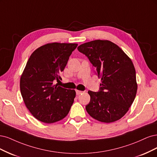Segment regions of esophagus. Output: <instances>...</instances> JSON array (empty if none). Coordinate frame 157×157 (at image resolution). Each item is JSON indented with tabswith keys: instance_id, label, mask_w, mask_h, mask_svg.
Segmentation results:
<instances>
[{
	"instance_id": "1",
	"label": "esophagus",
	"mask_w": 157,
	"mask_h": 157,
	"mask_svg": "<svg viewBox=\"0 0 157 157\" xmlns=\"http://www.w3.org/2000/svg\"><path fill=\"white\" fill-rule=\"evenodd\" d=\"M75 92H76L77 95H79L80 94H82L83 93V91H82V90H75Z\"/></svg>"
}]
</instances>
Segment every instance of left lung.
Returning a JSON list of instances; mask_svg holds the SVG:
<instances>
[{"label": "left lung", "instance_id": "8db88e82", "mask_svg": "<svg viewBox=\"0 0 157 157\" xmlns=\"http://www.w3.org/2000/svg\"><path fill=\"white\" fill-rule=\"evenodd\" d=\"M78 49L87 57L101 78L99 91H88L90 100L85 106L87 113L107 123L122 118L132 104L138 89L132 60L109 40H93L80 45Z\"/></svg>", "mask_w": 157, "mask_h": 157}]
</instances>
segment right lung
Masks as SVG:
<instances>
[{"label":"right lung","mask_w":157,"mask_h":157,"mask_svg":"<svg viewBox=\"0 0 157 157\" xmlns=\"http://www.w3.org/2000/svg\"><path fill=\"white\" fill-rule=\"evenodd\" d=\"M77 44L50 43L31 54L20 79V90L25 105L36 119L53 123L67 116L75 97L74 90L63 88L55 80Z\"/></svg>","instance_id":"obj_1"}]
</instances>
